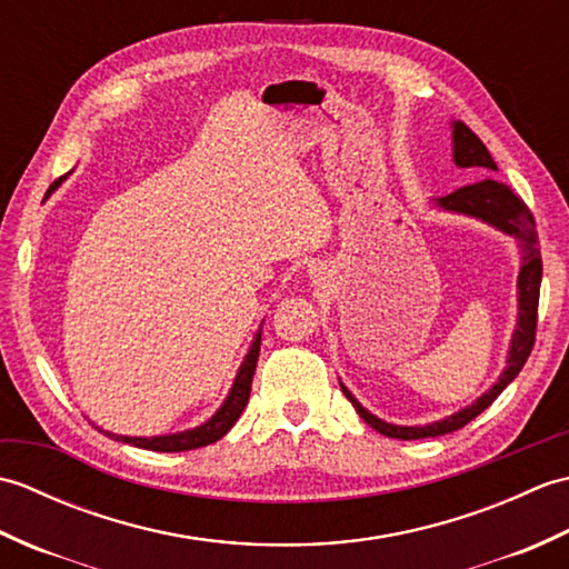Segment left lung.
<instances>
[{
	"label": "left lung",
	"instance_id": "8db88e82",
	"mask_svg": "<svg viewBox=\"0 0 569 569\" xmlns=\"http://www.w3.org/2000/svg\"><path fill=\"white\" fill-rule=\"evenodd\" d=\"M455 163L459 168L477 166V168H485V171H497V163H493L491 153L465 122H455ZM438 204L445 210L479 217V220L499 227L506 234H513L523 241V266H521V276H518V328L511 340L509 367L503 369L499 381L469 408L459 410V413L445 418L440 422H430V426L401 428V426H391V422H383L377 416H371L369 410L361 408L357 403V398L342 386L345 396L352 401L361 420L377 432L386 435V438H396V440L438 438V435L465 428L469 420H475L481 410H487L493 401H497V396L518 377V371L523 369V365L530 357V349L536 345L542 257H540V241H538L533 212L528 210V204L518 198L509 186L497 183V180H481V183L459 188L452 192V196L440 198Z\"/></svg>",
	"mask_w": 569,
	"mask_h": 569
}]
</instances>
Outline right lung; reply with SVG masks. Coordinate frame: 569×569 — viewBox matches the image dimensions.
<instances>
[{"instance_id":"add662e5","label":"right lung","mask_w":569,"mask_h":569,"mask_svg":"<svg viewBox=\"0 0 569 569\" xmlns=\"http://www.w3.org/2000/svg\"><path fill=\"white\" fill-rule=\"evenodd\" d=\"M60 180H63V178L53 180L51 188H48V192H53L60 186ZM48 192H46V196H48ZM259 349H261V330L257 332V337H253L247 359L241 361L239 373H237V379H234V386H232V391H229L224 406L217 410V413L208 422H204V426H200L196 430L176 432V435H161V438H122V435H112V438L114 440H122V442H129V445H134V447H143V450H153V452L198 450V447H204V445H210L214 440H220L222 435H227L229 428H232L234 422L239 420L241 410H244L247 403H249L251 379H253V371H257ZM107 435H110V432H107Z\"/></svg>"}]
</instances>
